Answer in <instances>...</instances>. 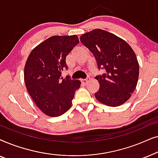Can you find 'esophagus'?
Instances as JSON below:
<instances>
[{
  "mask_svg": "<svg viewBox=\"0 0 158 158\" xmlns=\"http://www.w3.org/2000/svg\"><path fill=\"white\" fill-rule=\"evenodd\" d=\"M81 82H82V83L84 84V85H86V84L88 83V79H82L81 80Z\"/></svg>",
  "mask_w": 158,
  "mask_h": 158,
  "instance_id": "34e87169",
  "label": "esophagus"
}]
</instances>
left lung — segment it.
Returning <instances> with one entry per match:
<instances>
[{
    "label": "left lung",
    "instance_id": "obj_1",
    "mask_svg": "<svg viewBox=\"0 0 158 158\" xmlns=\"http://www.w3.org/2000/svg\"><path fill=\"white\" fill-rule=\"evenodd\" d=\"M81 42L93 53L98 68L100 88L95 94L99 102L109 106H121L130 98L139 77V63L131 47L118 36L100 29L81 36Z\"/></svg>",
    "mask_w": 158,
    "mask_h": 158
}]
</instances>
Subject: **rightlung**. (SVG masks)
<instances>
[{"label": "right lung", "instance_id": "1", "mask_svg": "<svg viewBox=\"0 0 158 158\" xmlns=\"http://www.w3.org/2000/svg\"><path fill=\"white\" fill-rule=\"evenodd\" d=\"M79 43L77 35L53 36L31 52L24 67L27 91L37 107L49 116L65 113L72 106L81 81L61 77L65 59Z\"/></svg>", "mask_w": 158, "mask_h": 158}]
</instances>
